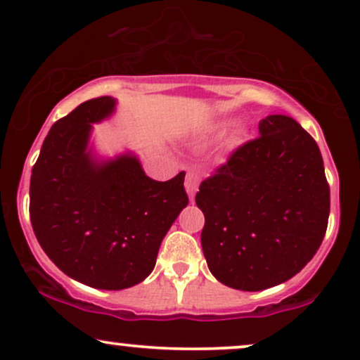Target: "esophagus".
<instances>
[{
    "instance_id": "esophagus-1",
    "label": "esophagus",
    "mask_w": 360,
    "mask_h": 360,
    "mask_svg": "<svg viewBox=\"0 0 360 360\" xmlns=\"http://www.w3.org/2000/svg\"><path fill=\"white\" fill-rule=\"evenodd\" d=\"M198 184H200V175H198L195 170H188L187 176H185V188H187L190 200H193V197H195Z\"/></svg>"
}]
</instances>
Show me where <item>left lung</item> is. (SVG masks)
Here are the masks:
<instances>
[{"label":"left lung","mask_w":360,"mask_h":360,"mask_svg":"<svg viewBox=\"0 0 360 360\" xmlns=\"http://www.w3.org/2000/svg\"><path fill=\"white\" fill-rule=\"evenodd\" d=\"M195 202L210 273L231 288L259 291L288 281L319 251L330 187L315 139L293 117L273 114L202 181Z\"/></svg>","instance_id":"obj_1"}]
</instances>
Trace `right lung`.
Instances as JSON below:
<instances>
[{
    "label": "right lung",
    "instance_id": "1",
    "mask_svg": "<svg viewBox=\"0 0 360 360\" xmlns=\"http://www.w3.org/2000/svg\"><path fill=\"white\" fill-rule=\"evenodd\" d=\"M89 99L50 128L30 179V221L60 271L99 290H124L153 271L160 244L188 204L185 172L156 181L134 156L97 163L91 122L114 111Z\"/></svg>",
    "mask_w": 360,
    "mask_h": 360
}]
</instances>
